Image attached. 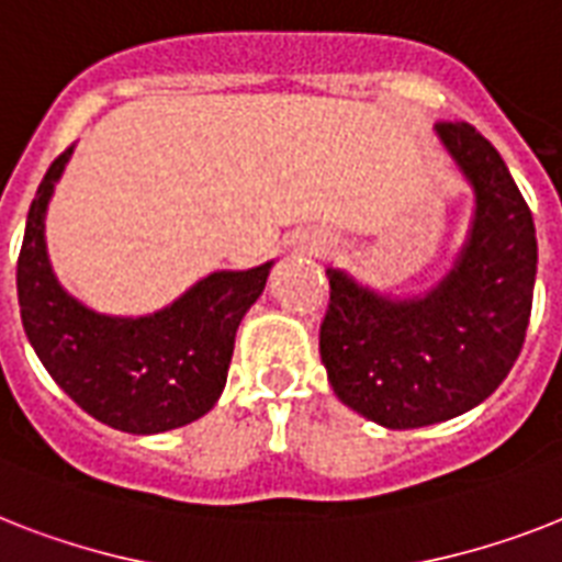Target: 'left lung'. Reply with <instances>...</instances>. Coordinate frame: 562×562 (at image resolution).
Here are the masks:
<instances>
[{
    "label": "left lung",
    "mask_w": 562,
    "mask_h": 562,
    "mask_svg": "<svg viewBox=\"0 0 562 562\" xmlns=\"http://www.w3.org/2000/svg\"><path fill=\"white\" fill-rule=\"evenodd\" d=\"M436 132L476 193L471 239L439 289L392 303L328 268L321 358L346 407L413 430L476 407L526 344L537 273V236L503 155L468 121Z\"/></svg>",
    "instance_id": "8db88e82"
}]
</instances>
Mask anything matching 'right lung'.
<instances>
[{
    "label": "right lung",
    "instance_id": "right-lung-1",
    "mask_svg": "<svg viewBox=\"0 0 562 562\" xmlns=\"http://www.w3.org/2000/svg\"><path fill=\"white\" fill-rule=\"evenodd\" d=\"M63 149L36 187L16 259L22 326L48 375L91 418L123 432H164L202 418L225 390L241 317L271 271H218L140 321L89 312L54 280L45 204L66 167Z\"/></svg>",
    "mask_w": 562,
    "mask_h": 562
}]
</instances>
